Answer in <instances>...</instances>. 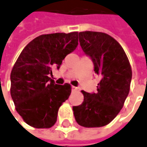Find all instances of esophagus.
I'll return each mask as SVG.
<instances>
[{
    "label": "esophagus",
    "instance_id": "1",
    "mask_svg": "<svg viewBox=\"0 0 147 147\" xmlns=\"http://www.w3.org/2000/svg\"><path fill=\"white\" fill-rule=\"evenodd\" d=\"M71 90H72V92H76V91H78V87H71Z\"/></svg>",
    "mask_w": 147,
    "mask_h": 147
}]
</instances>
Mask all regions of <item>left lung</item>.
Wrapping results in <instances>:
<instances>
[{"instance_id": "8db88e82", "label": "left lung", "mask_w": 147, "mask_h": 147, "mask_svg": "<svg viewBox=\"0 0 147 147\" xmlns=\"http://www.w3.org/2000/svg\"><path fill=\"white\" fill-rule=\"evenodd\" d=\"M79 41L101 80L96 93L82 91L84 100L81 105L73 107L74 116L82 126H104L124 106L129 92L131 67L125 50L110 35L85 31L79 33Z\"/></svg>"}]
</instances>
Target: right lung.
<instances>
[{
	"mask_svg": "<svg viewBox=\"0 0 147 147\" xmlns=\"http://www.w3.org/2000/svg\"><path fill=\"white\" fill-rule=\"evenodd\" d=\"M78 45V32L43 34L21 52L11 72V96L17 112L34 128H50L71 87L55 84L49 77Z\"/></svg>",
	"mask_w": 147,
	"mask_h": 147,
	"instance_id": "obj_1",
	"label": "right lung"
}]
</instances>
